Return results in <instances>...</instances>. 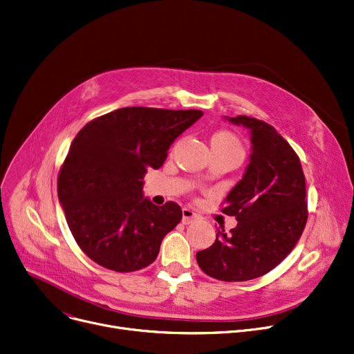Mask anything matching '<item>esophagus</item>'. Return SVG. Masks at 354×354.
Returning a JSON list of instances; mask_svg holds the SVG:
<instances>
[{
  "mask_svg": "<svg viewBox=\"0 0 354 354\" xmlns=\"http://www.w3.org/2000/svg\"><path fill=\"white\" fill-rule=\"evenodd\" d=\"M196 219H199L198 214H195V210L191 207H183L182 209V222L185 225H189L192 222H195Z\"/></svg>",
  "mask_w": 354,
  "mask_h": 354,
  "instance_id": "obj_1",
  "label": "esophagus"
}]
</instances>
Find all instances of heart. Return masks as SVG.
<instances>
[{
	"mask_svg": "<svg viewBox=\"0 0 354 354\" xmlns=\"http://www.w3.org/2000/svg\"><path fill=\"white\" fill-rule=\"evenodd\" d=\"M210 147L212 149H223V151L243 153V148L239 138L229 131H219L212 135Z\"/></svg>",
	"mask_w": 354,
	"mask_h": 354,
	"instance_id": "heart-1",
	"label": "heart"
}]
</instances>
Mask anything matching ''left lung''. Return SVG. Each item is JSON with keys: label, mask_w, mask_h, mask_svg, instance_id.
Instances as JSON below:
<instances>
[{"label": "left lung", "mask_w": 354, "mask_h": 354, "mask_svg": "<svg viewBox=\"0 0 354 354\" xmlns=\"http://www.w3.org/2000/svg\"><path fill=\"white\" fill-rule=\"evenodd\" d=\"M229 121L250 129L253 152L242 180L222 203L238 226L196 253L199 268L223 281H245L274 269L308 222L306 182L297 153L272 125L246 115Z\"/></svg>", "instance_id": "1"}]
</instances>
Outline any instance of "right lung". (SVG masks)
Here are the masks:
<instances>
[{"mask_svg": "<svg viewBox=\"0 0 354 354\" xmlns=\"http://www.w3.org/2000/svg\"><path fill=\"white\" fill-rule=\"evenodd\" d=\"M202 115L128 106L95 118L77 133L57 189L69 230L91 261L121 273L155 261L182 209L144 199L142 179L149 168L162 167L174 140Z\"/></svg>", "mask_w": 354, "mask_h": 354, "instance_id": "right-lung-1", "label": "right lung"}]
</instances>
